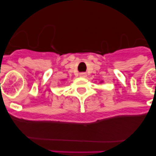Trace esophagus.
I'll return each instance as SVG.
<instances>
[{"label":"esophagus","mask_w":156,"mask_h":156,"mask_svg":"<svg viewBox=\"0 0 156 156\" xmlns=\"http://www.w3.org/2000/svg\"><path fill=\"white\" fill-rule=\"evenodd\" d=\"M79 76L81 78H86L87 77V74L85 72H81V73H79Z\"/></svg>","instance_id":"esophagus-1"}]
</instances>
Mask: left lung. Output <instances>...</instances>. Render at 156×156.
I'll return each instance as SVG.
<instances>
[{
  "mask_svg": "<svg viewBox=\"0 0 156 156\" xmlns=\"http://www.w3.org/2000/svg\"><path fill=\"white\" fill-rule=\"evenodd\" d=\"M102 82H103V81H100V83H102Z\"/></svg>",
  "mask_w": 156,
  "mask_h": 156,
  "instance_id": "left-lung-1",
  "label": "left lung"
}]
</instances>
